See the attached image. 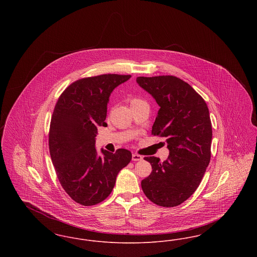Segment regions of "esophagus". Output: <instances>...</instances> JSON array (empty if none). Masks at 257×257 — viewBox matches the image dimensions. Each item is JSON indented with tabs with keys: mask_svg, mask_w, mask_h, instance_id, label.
I'll list each match as a JSON object with an SVG mask.
<instances>
[{
	"mask_svg": "<svg viewBox=\"0 0 257 257\" xmlns=\"http://www.w3.org/2000/svg\"><path fill=\"white\" fill-rule=\"evenodd\" d=\"M132 160H133V161H141V160H143V157H142L141 155L137 154V153H134V154L132 155Z\"/></svg>",
	"mask_w": 257,
	"mask_h": 257,
	"instance_id": "obj_1",
	"label": "esophagus"
}]
</instances>
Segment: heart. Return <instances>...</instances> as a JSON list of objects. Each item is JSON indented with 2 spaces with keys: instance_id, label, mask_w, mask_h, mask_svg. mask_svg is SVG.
I'll return each mask as SVG.
<instances>
[{
  "instance_id": "obj_1",
  "label": "heart",
  "mask_w": 257,
  "mask_h": 257,
  "mask_svg": "<svg viewBox=\"0 0 257 257\" xmlns=\"http://www.w3.org/2000/svg\"><path fill=\"white\" fill-rule=\"evenodd\" d=\"M141 102H144L142 99H140V98H132L131 100H130V104H131V106H133V105H136V104H139V103H141Z\"/></svg>"
}]
</instances>
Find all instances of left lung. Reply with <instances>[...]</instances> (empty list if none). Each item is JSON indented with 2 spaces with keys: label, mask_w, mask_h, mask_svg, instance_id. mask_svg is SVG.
<instances>
[{
  "label": "left lung",
  "mask_w": 257,
  "mask_h": 257,
  "mask_svg": "<svg viewBox=\"0 0 257 257\" xmlns=\"http://www.w3.org/2000/svg\"><path fill=\"white\" fill-rule=\"evenodd\" d=\"M137 83L160 106L151 133L165 138L170 150L164 162L145 157L152 171L142 181V189L153 203L174 207L195 193L210 162L212 124L207 105L175 76L138 77Z\"/></svg>",
  "instance_id": "obj_1"
}]
</instances>
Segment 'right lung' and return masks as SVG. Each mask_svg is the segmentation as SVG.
<instances>
[{
    "mask_svg": "<svg viewBox=\"0 0 257 257\" xmlns=\"http://www.w3.org/2000/svg\"><path fill=\"white\" fill-rule=\"evenodd\" d=\"M131 75L103 74L75 81L56 103L49 130V150L56 174L65 193L84 206L110 196L117 173L132 159L129 150L115 153L95 149L98 126H107L111 91Z\"/></svg>",
    "mask_w": 257,
    "mask_h": 257,
    "instance_id": "1",
    "label": "right lung"
}]
</instances>
